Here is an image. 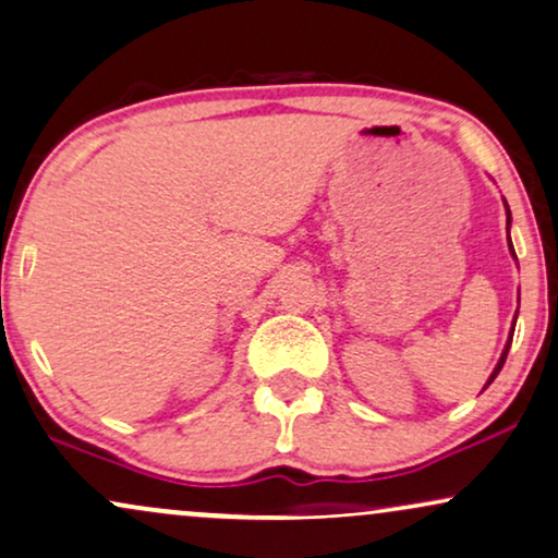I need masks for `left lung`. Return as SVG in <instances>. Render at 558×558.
<instances>
[{"label": "left lung", "instance_id": "1", "mask_svg": "<svg viewBox=\"0 0 558 558\" xmlns=\"http://www.w3.org/2000/svg\"><path fill=\"white\" fill-rule=\"evenodd\" d=\"M505 206H507V202H505ZM510 225H512V215H510V206H507V235H510ZM510 253L514 256V247H512V240H510ZM518 258V256H514ZM518 302H520V298H518ZM520 311V307H518ZM514 320H518V315H514ZM514 320H512V331H510V339H507V343H505V352H501V356H499V362H497V367H494V373L489 375V380H486V385L484 388H489V385L494 383V377L499 375V369L505 367V360H507V352H510V343H512V333H514Z\"/></svg>", "mask_w": 558, "mask_h": 558}]
</instances>
